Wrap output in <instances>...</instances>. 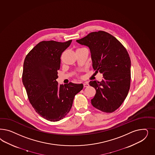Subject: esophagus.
<instances>
[{"label":"esophagus","mask_w":155,"mask_h":155,"mask_svg":"<svg viewBox=\"0 0 155 155\" xmlns=\"http://www.w3.org/2000/svg\"><path fill=\"white\" fill-rule=\"evenodd\" d=\"M83 86H84V87H87L89 86V84L88 82H85L83 83Z\"/></svg>","instance_id":"1"}]
</instances>
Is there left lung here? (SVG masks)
Returning <instances> with one entry per match:
<instances>
[{
    "instance_id": "1",
    "label": "left lung",
    "mask_w": 155,
    "mask_h": 155,
    "mask_svg": "<svg viewBox=\"0 0 155 155\" xmlns=\"http://www.w3.org/2000/svg\"><path fill=\"white\" fill-rule=\"evenodd\" d=\"M76 41L89 47L93 68L103 76L100 82L89 83L96 90L92 105L104 112H114L130 90L131 65L127 51L114 36L103 31L92 32Z\"/></svg>"
}]
</instances>
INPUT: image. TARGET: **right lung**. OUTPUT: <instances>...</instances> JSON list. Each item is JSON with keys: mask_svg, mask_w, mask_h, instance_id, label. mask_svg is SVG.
<instances>
[{"mask_svg": "<svg viewBox=\"0 0 155 155\" xmlns=\"http://www.w3.org/2000/svg\"><path fill=\"white\" fill-rule=\"evenodd\" d=\"M72 40L65 42L42 41L25 57L22 81L35 111L46 120L58 121L68 114L75 95L83 84L59 85L56 81L60 57Z\"/></svg>", "mask_w": 155, "mask_h": 155, "instance_id": "1", "label": "right lung"}]
</instances>
